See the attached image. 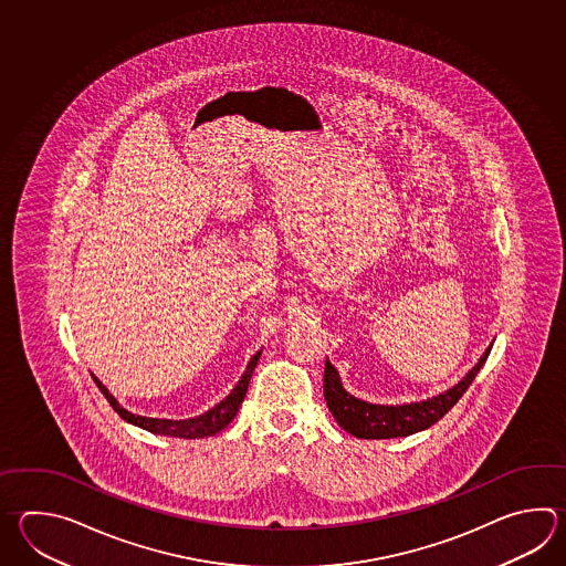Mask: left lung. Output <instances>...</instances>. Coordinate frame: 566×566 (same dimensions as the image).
<instances>
[{
	"label": "left lung",
	"instance_id": "1",
	"mask_svg": "<svg viewBox=\"0 0 566 566\" xmlns=\"http://www.w3.org/2000/svg\"><path fill=\"white\" fill-rule=\"evenodd\" d=\"M492 345L485 348L484 355L473 365L472 370L462 381L453 385L448 391L439 392L426 401L403 405H377L357 399L346 391L338 377V370L326 358L324 363V399L336 419V423L346 433L358 439H392L407 438L417 431L438 423L441 417L450 411L453 405L462 399L463 392L472 385L475 375L484 367L485 358L490 355Z\"/></svg>",
	"mask_w": 566,
	"mask_h": 566
}]
</instances>
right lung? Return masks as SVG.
I'll return each instance as SVG.
<instances>
[{
	"instance_id": "right-lung-1",
	"label": "right lung",
	"mask_w": 566,
	"mask_h": 566,
	"mask_svg": "<svg viewBox=\"0 0 566 566\" xmlns=\"http://www.w3.org/2000/svg\"><path fill=\"white\" fill-rule=\"evenodd\" d=\"M262 355V350H258L254 357L250 358L248 367L243 370L240 381L235 382V387L231 389L230 395L226 399H221L220 403L213 405L209 411L201 413V416L189 417V419H157V417H143L130 413L128 409H125L123 405L116 401L113 397V392L108 391L104 387L103 382L98 381L93 375L94 382L98 385V389L103 391L106 401L113 405L118 416L123 417L130 426L140 427L145 431H150L155 436H167V438H179V439H203L211 438L216 433H220L221 429L230 426L231 419L238 413L240 405H242L245 391H248V385L252 379V373H254L255 365H258V358Z\"/></svg>"
}]
</instances>
